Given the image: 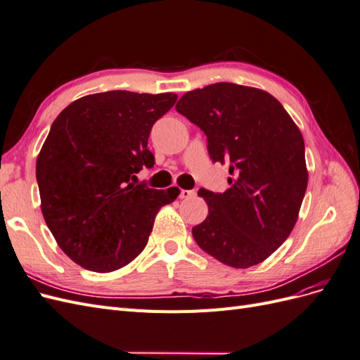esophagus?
Wrapping results in <instances>:
<instances>
[{
    "mask_svg": "<svg viewBox=\"0 0 360 360\" xmlns=\"http://www.w3.org/2000/svg\"><path fill=\"white\" fill-rule=\"evenodd\" d=\"M195 195V192L193 191H188V189H181L180 191V193H179V197L181 198V200H188V198H192Z\"/></svg>",
    "mask_w": 360,
    "mask_h": 360,
    "instance_id": "obj_1",
    "label": "esophagus"
}]
</instances>
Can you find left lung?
Here are the masks:
<instances>
[{
	"instance_id": "left-lung-1",
	"label": "left lung",
	"mask_w": 360,
	"mask_h": 360,
	"mask_svg": "<svg viewBox=\"0 0 360 360\" xmlns=\"http://www.w3.org/2000/svg\"><path fill=\"white\" fill-rule=\"evenodd\" d=\"M176 110L204 130L214 162L230 163L231 188L200 189L209 205L195 242L221 263L248 269L269 258L297 222L308 186L297 124L264 90L217 82L188 91Z\"/></svg>"
}]
</instances>
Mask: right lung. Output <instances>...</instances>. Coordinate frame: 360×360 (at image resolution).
I'll list each match as a JSON object with an SVG mask.
<instances>
[{"label": "right lung", "mask_w": 360, "mask_h": 360, "mask_svg": "<svg viewBox=\"0 0 360 360\" xmlns=\"http://www.w3.org/2000/svg\"><path fill=\"white\" fill-rule=\"evenodd\" d=\"M177 94L106 91L72 102L52 123L36 163L40 207L53 238L76 264L108 274L143 252L160 207L179 197L135 184L153 167L151 126Z\"/></svg>", "instance_id": "add662e5"}]
</instances>
